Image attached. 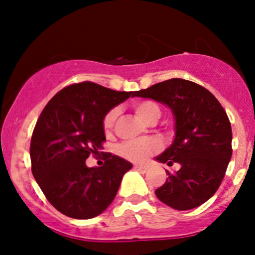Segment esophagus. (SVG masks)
<instances>
[{"instance_id": "esophagus-1", "label": "esophagus", "mask_w": 255, "mask_h": 255, "mask_svg": "<svg viewBox=\"0 0 255 255\" xmlns=\"http://www.w3.org/2000/svg\"><path fill=\"white\" fill-rule=\"evenodd\" d=\"M134 169H135V170H137L139 172H142V174H144V172H146V170H147V166L141 165V164H135V165H134Z\"/></svg>"}]
</instances>
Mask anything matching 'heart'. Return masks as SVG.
<instances>
[{
    "label": "heart",
    "mask_w": 255,
    "mask_h": 255,
    "mask_svg": "<svg viewBox=\"0 0 255 255\" xmlns=\"http://www.w3.org/2000/svg\"><path fill=\"white\" fill-rule=\"evenodd\" d=\"M134 114L145 124L152 125L159 119L160 108L156 102L151 99H140L131 104ZM119 116L118 109H111L105 114L103 119V129L107 134H110L115 127ZM159 150V142L154 139H144L137 141H126L119 147V154L131 162L140 163L147 159L151 154Z\"/></svg>",
    "instance_id": "b5f03b06"
}]
</instances>
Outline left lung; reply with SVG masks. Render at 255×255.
<instances>
[{
  "label": "left lung",
  "instance_id": "obj_1",
  "mask_svg": "<svg viewBox=\"0 0 255 255\" xmlns=\"http://www.w3.org/2000/svg\"><path fill=\"white\" fill-rule=\"evenodd\" d=\"M131 96L165 104L175 118L174 141L156 159L181 168L165 170L168 178L154 192L157 198L180 211L206 203L221 186L233 153L231 126L223 107L209 90L177 78Z\"/></svg>",
  "mask_w": 255,
  "mask_h": 255
}]
</instances>
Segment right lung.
<instances>
[{
    "mask_svg": "<svg viewBox=\"0 0 255 255\" xmlns=\"http://www.w3.org/2000/svg\"><path fill=\"white\" fill-rule=\"evenodd\" d=\"M131 95L84 81L64 87L45 105L31 139L32 174L57 211L90 219L113 203L131 164L111 153L99 168L85 160L103 148L105 114Z\"/></svg>",
    "mask_w": 255,
    "mask_h": 255,
    "instance_id": "obj_1",
    "label": "right lung"
}]
</instances>
